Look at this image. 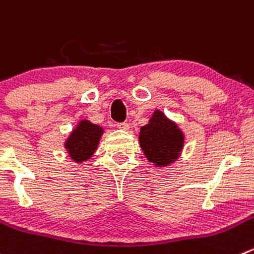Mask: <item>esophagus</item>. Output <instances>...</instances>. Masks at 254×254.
Listing matches in <instances>:
<instances>
[{
    "mask_svg": "<svg viewBox=\"0 0 254 254\" xmlns=\"http://www.w3.org/2000/svg\"><path fill=\"white\" fill-rule=\"evenodd\" d=\"M117 127H119L120 130H125V131H127V130H129V124H127V123H118L117 124Z\"/></svg>",
    "mask_w": 254,
    "mask_h": 254,
    "instance_id": "34e87169",
    "label": "esophagus"
}]
</instances>
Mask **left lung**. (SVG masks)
<instances>
[{"label":"left lung","mask_w":254,"mask_h":254,"mask_svg":"<svg viewBox=\"0 0 254 254\" xmlns=\"http://www.w3.org/2000/svg\"><path fill=\"white\" fill-rule=\"evenodd\" d=\"M139 141L150 162L166 166L179 157L184 146V134L175 123L156 110L149 124L140 129Z\"/></svg>","instance_id":"8db88e82"}]
</instances>
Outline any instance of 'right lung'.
<instances>
[{
	"mask_svg": "<svg viewBox=\"0 0 254 254\" xmlns=\"http://www.w3.org/2000/svg\"><path fill=\"white\" fill-rule=\"evenodd\" d=\"M102 134L103 129L99 125L83 120L68 137L65 149L74 161H87L97 150Z\"/></svg>",
	"mask_w": 254,
	"mask_h": 254,
	"instance_id": "right-lung-1",
	"label": "right lung"
}]
</instances>
